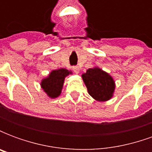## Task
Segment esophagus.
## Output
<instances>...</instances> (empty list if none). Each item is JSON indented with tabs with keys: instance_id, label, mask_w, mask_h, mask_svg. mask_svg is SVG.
Wrapping results in <instances>:
<instances>
[{
	"instance_id": "obj_1",
	"label": "esophagus",
	"mask_w": 152,
	"mask_h": 152,
	"mask_svg": "<svg viewBox=\"0 0 152 152\" xmlns=\"http://www.w3.org/2000/svg\"><path fill=\"white\" fill-rule=\"evenodd\" d=\"M72 70H73V71H74V72L76 73V74H78V73L80 72V68H79V66H73V67H72Z\"/></svg>"
}]
</instances>
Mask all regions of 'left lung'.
Wrapping results in <instances>:
<instances>
[{
    "mask_svg": "<svg viewBox=\"0 0 152 152\" xmlns=\"http://www.w3.org/2000/svg\"><path fill=\"white\" fill-rule=\"evenodd\" d=\"M81 76L89 94L96 101L106 102L113 97L115 84L112 76L107 72L94 66L89 68Z\"/></svg>",
    "mask_w": 152,
    "mask_h": 152,
    "instance_id": "1",
    "label": "left lung"
}]
</instances>
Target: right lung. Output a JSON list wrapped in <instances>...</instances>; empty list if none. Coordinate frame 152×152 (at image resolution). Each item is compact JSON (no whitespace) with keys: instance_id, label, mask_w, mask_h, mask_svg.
<instances>
[{"instance_id":"add662e5","label":"right lung","mask_w":152,"mask_h":152,"mask_svg":"<svg viewBox=\"0 0 152 152\" xmlns=\"http://www.w3.org/2000/svg\"><path fill=\"white\" fill-rule=\"evenodd\" d=\"M70 74H72V71H68L66 68L53 70L47 77L42 79L40 87L48 97L50 99H55L61 94L64 80Z\"/></svg>"}]
</instances>
